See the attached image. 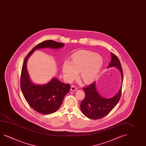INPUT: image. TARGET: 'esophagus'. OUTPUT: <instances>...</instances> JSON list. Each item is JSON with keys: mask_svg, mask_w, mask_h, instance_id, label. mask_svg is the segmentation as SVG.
Segmentation results:
<instances>
[{"mask_svg": "<svg viewBox=\"0 0 146 146\" xmlns=\"http://www.w3.org/2000/svg\"><path fill=\"white\" fill-rule=\"evenodd\" d=\"M77 88L74 86V85H72L71 87V91H75L76 90H77Z\"/></svg>", "mask_w": 146, "mask_h": 146, "instance_id": "1", "label": "esophagus"}]
</instances>
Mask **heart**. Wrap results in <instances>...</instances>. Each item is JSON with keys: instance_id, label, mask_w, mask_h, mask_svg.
<instances>
[{"instance_id": "heart-1", "label": "heart", "mask_w": 146, "mask_h": 146, "mask_svg": "<svg viewBox=\"0 0 146 146\" xmlns=\"http://www.w3.org/2000/svg\"><path fill=\"white\" fill-rule=\"evenodd\" d=\"M71 62L66 60L62 65V72L65 80L71 82L78 77L85 83H90L95 80L103 66V59L95 52L81 50L75 53Z\"/></svg>"}]
</instances>
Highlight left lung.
<instances>
[{"label": "left lung", "instance_id": "left-lung-1", "mask_svg": "<svg viewBox=\"0 0 146 146\" xmlns=\"http://www.w3.org/2000/svg\"><path fill=\"white\" fill-rule=\"evenodd\" d=\"M111 60L108 68L116 67L120 72L121 84L118 93L111 98L101 96L98 92L95 81L91 85L83 88L85 93L84 99L81 102V110L82 113L88 118L98 119L110 113L120 100L123 81V72L120 61L116 55L111 52Z\"/></svg>", "mask_w": 146, "mask_h": 146}]
</instances>
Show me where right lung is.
Wrapping results in <instances>:
<instances>
[{
	"instance_id": "1",
	"label": "right lung",
	"mask_w": 146,
	"mask_h": 146,
	"mask_svg": "<svg viewBox=\"0 0 146 146\" xmlns=\"http://www.w3.org/2000/svg\"><path fill=\"white\" fill-rule=\"evenodd\" d=\"M64 45L63 43L51 40L44 41L33 48L23 61L20 78L21 90L27 102L39 113L49 115L58 110L61 106L64 97L70 91V85L64 84L55 78L44 84L33 83L27 71V63L36 50L43 48L58 49Z\"/></svg>"
}]
</instances>
